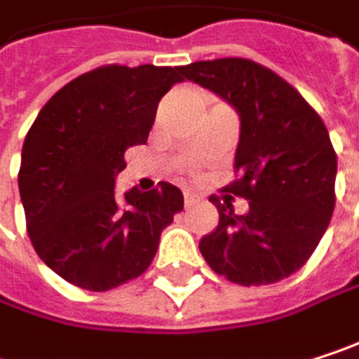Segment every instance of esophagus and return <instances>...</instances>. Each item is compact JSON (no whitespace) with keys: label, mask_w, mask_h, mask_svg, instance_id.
Segmentation results:
<instances>
[{"label":"esophagus","mask_w":359,"mask_h":359,"mask_svg":"<svg viewBox=\"0 0 359 359\" xmlns=\"http://www.w3.org/2000/svg\"><path fill=\"white\" fill-rule=\"evenodd\" d=\"M197 201H199V197H197V195H193V193L184 191V208H191V205H195Z\"/></svg>","instance_id":"1"}]
</instances>
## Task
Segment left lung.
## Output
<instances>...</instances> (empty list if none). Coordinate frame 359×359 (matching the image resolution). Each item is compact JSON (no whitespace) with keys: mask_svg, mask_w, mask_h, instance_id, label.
I'll list each match as a JSON object with an SVG mask.
<instances>
[{"mask_svg":"<svg viewBox=\"0 0 359 359\" xmlns=\"http://www.w3.org/2000/svg\"><path fill=\"white\" fill-rule=\"evenodd\" d=\"M180 72L241 120L237 179L224 191L245 197L250 210L239 216L231 197H210L220 220L199 241L203 259L243 287L291 276L314 253L334 210L337 156L323 118L285 79L251 60L193 62Z\"/></svg>","mask_w":359,"mask_h":359,"instance_id":"8db88e82","label":"left lung"}]
</instances>
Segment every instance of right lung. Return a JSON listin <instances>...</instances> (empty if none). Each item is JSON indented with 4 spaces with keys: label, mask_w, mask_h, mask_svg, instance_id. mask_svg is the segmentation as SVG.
Instances as JSON below:
<instances>
[{
    "label": "right lung",
    "mask_w": 359,
    "mask_h": 359,
    "mask_svg": "<svg viewBox=\"0 0 359 359\" xmlns=\"http://www.w3.org/2000/svg\"><path fill=\"white\" fill-rule=\"evenodd\" d=\"M180 68L102 66L64 85L22 145L18 189L36 255L64 280L109 291L141 276L182 210L170 182L114 193L124 151L147 143L160 100Z\"/></svg>",
    "instance_id": "add662e5"
}]
</instances>
